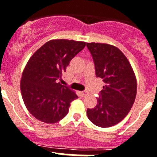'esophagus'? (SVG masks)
<instances>
[{"label": "esophagus", "instance_id": "34e87169", "mask_svg": "<svg viewBox=\"0 0 157 157\" xmlns=\"http://www.w3.org/2000/svg\"><path fill=\"white\" fill-rule=\"evenodd\" d=\"M80 94H81L82 97H83V98H85V97H86V96L88 95L89 93L87 92V91H82V92L80 93Z\"/></svg>", "mask_w": 157, "mask_h": 157}]
</instances>
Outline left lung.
Instances as JSON below:
<instances>
[{
  "label": "left lung",
  "instance_id": "8db88e82",
  "mask_svg": "<svg viewBox=\"0 0 157 157\" xmlns=\"http://www.w3.org/2000/svg\"><path fill=\"white\" fill-rule=\"evenodd\" d=\"M94 59L97 77L105 82L101 98L87 116L100 127H110L127 116L137 94V79L126 56L117 47L106 43H86Z\"/></svg>",
  "mask_w": 157,
  "mask_h": 157
}]
</instances>
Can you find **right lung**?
<instances>
[{
    "label": "right lung",
    "mask_w": 157,
    "mask_h": 157,
    "mask_svg": "<svg viewBox=\"0 0 157 157\" xmlns=\"http://www.w3.org/2000/svg\"><path fill=\"white\" fill-rule=\"evenodd\" d=\"M86 46L84 41L53 39L40 47L29 59L22 74L20 90L32 116L46 123L66 116L75 92L60 84L67 67Z\"/></svg>",
    "instance_id": "1"
}]
</instances>
